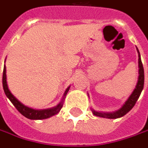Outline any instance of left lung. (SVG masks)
Masks as SVG:
<instances>
[{
    "instance_id": "left-lung-1",
    "label": "left lung",
    "mask_w": 148,
    "mask_h": 148,
    "mask_svg": "<svg viewBox=\"0 0 148 148\" xmlns=\"http://www.w3.org/2000/svg\"><path fill=\"white\" fill-rule=\"evenodd\" d=\"M136 50H137V53H138V68H139L138 74H139V76H138L137 83L136 85L135 89L133 90V92H132V94L129 96L127 100L124 103V104L122 105L121 108H120L118 110L113 111V112H99V111L94 110L93 109H91L92 114L95 116L106 118V119L121 118L122 116H124L125 114H126L134 107V105L136 104V101H137V99H139V97L141 95V92L143 91V87H144V69H143V63H142V60H141V55H140V52H139L137 47H136Z\"/></svg>"
}]
</instances>
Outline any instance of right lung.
Returning a JSON list of instances; mask_svg holds the SVG:
<instances>
[{
	"mask_svg": "<svg viewBox=\"0 0 148 148\" xmlns=\"http://www.w3.org/2000/svg\"><path fill=\"white\" fill-rule=\"evenodd\" d=\"M2 84H3V89H4V92H5V94L6 95V97L9 99V100L12 103V104L15 106V108L23 116H25L26 118L30 119V120H44V119H47V118H49V117H52L53 115L57 114L60 112V110H61L62 106H63V103H64V100H65V98H66L69 89H70V86H69L68 88H66V90L65 91L61 101L56 106L49 108V109H45V110H35V109H33V108H30V107H27L26 105H24L23 103H21L11 92V91L9 90V88H8V85H7V82H6V69H5V66H4V70H3Z\"/></svg>",
	"mask_w": 148,
	"mask_h": 148,
	"instance_id": "right-lung-1",
	"label": "right lung"
}]
</instances>
